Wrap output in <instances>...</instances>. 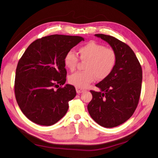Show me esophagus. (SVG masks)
I'll return each instance as SVG.
<instances>
[{
	"label": "esophagus",
	"mask_w": 158,
	"mask_h": 158,
	"mask_svg": "<svg viewBox=\"0 0 158 158\" xmlns=\"http://www.w3.org/2000/svg\"><path fill=\"white\" fill-rule=\"evenodd\" d=\"M76 91L77 94H80V93H82L85 91V89H81V88H76Z\"/></svg>",
	"instance_id": "1"
}]
</instances>
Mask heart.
I'll list each match as a JSON object with an SVG mask.
<instances>
[{
  "instance_id": "obj_1",
  "label": "heart",
  "mask_w": 158,
  "mask_h": 158,
  "mask_svg": "<svg viewBox=\"0 0 158 158\" xmlns=\"http://www.w3.org/2000/svg\"><path fill=\"white\" fill-rule=\"evenodd\" d=\"M79 58L86 62L85 71L77 72L70 75L69 81L77 88H85L96 78L102 80L112 73L117 62V55L112 48L95 41H89L78 49ZM79 58L74 52L66 53L64 63L67 69L73 71L75 69Z\"/></svg>"
}]
</instances>
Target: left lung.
Instances as JSON below:
<instances>
[{"mask_svg": "<svg viewBox=\"0 0 158 158\" xmlns=\"http://www.w3.org/2000/svg\"><path fill=\"white\" fill-rule=\"evenodd\" d=\"M95 36L109 43L116 53L117 62L112 73L96 85L100 91H90L92 99L88 110L100 126L113 127L126 122L135 111L141 92L142 68L126 43L112 36Z\"/></svg>", "mask_w": 158, "mask_h": 158, "instance_id": "left-lung-1", "label": "left lung"}]
</instances>
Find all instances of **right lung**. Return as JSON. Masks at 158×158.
Masks as SVG:
<instances>
[{
	"label": "right lung",
	"instance_id": "1",
	"mask_svg": "<svg viewBox=\"0 0 158 158\" xmlns=\"http://www.w3.org/2000/svg\"><path fill=\"white\" fill-rule=\"evenodd\" d=\"M84 39L53 35L32 42L17 66L15 98L22 113L32 122L52 126L65 115L69 102L76 96L75 87L66 82L64 58Z\"/></svg>",
	"mask_w": 158,
	"mask_h": 158
}]
</instances>
